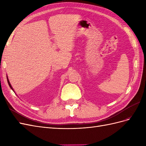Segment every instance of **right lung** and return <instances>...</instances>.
<instances>
[{"label":"right lung","instance_id":"add662e5","mask_svg":"<svg viewBox=\"0 0 146 146\" xmlns=\"http://www.w3.org/2000/svg\"><path fill=\"white\" fill-rule=\"evenodd\" d=\"M7 81H8V85H9V86H10V87L11 88V89L13 91V88H12V86H11V84H10V82H9V80H8V77H7Z\"/></svg>","mask_w":146,"mask_h":146}]
</instances>
